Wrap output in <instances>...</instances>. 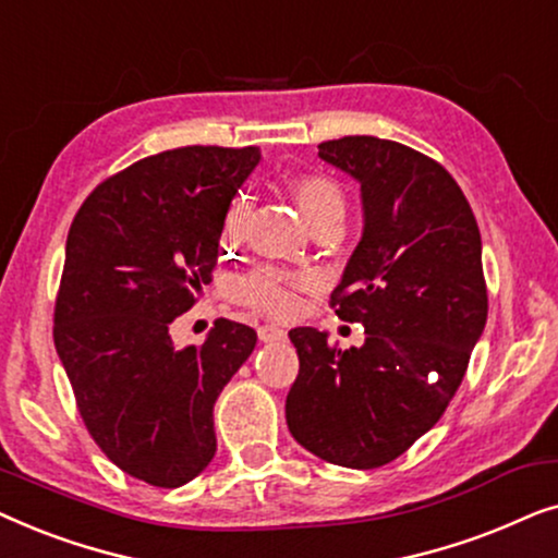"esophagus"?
<instances>
[{
	"mask_svg": "<svg viewBox=\"0 0 558 558\" xmlns=\"http://www.w3.org/2000/svg\"><path fill=\"white\" fill-rule=\"evenodd\" d=\"M258 338L264 342H277V340H284L287 338V330H281L277 325H262L258 327Z\"/></svg>",
	"mask_w": 558,
	"mask_h": 558,
	"instance_id": "1",
	"label": "esophagus"
}]
</instances>
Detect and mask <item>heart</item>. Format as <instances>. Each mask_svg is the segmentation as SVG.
I'll list each match as a JSON object with an SVG mask.
<instances>
[{
    "mask_svg": "<svg viewBox=\"0 0 558 558\" xmlns=\"http://www.w3.org/2000/svg\"><path fill=\"white\" fill-rule=\"evenodd\" d=\"M307 223L315 228L323 226H342L345 218V195L338 182L323 172H302L294 174L289 182ZM243 203H235L228 210L223 223V241H235L243 228ZM315 284L312 274L304 271H284L277 266H258L256 271L246 274L239 281V300L248 304L251 310L264 312L269 317H292L300 310V294Z\"/></svg>",
    "mask_w": 558,
    "mask_h": 558,
    "instance_id": "1",
    "label": "heart"
}]
</instances>
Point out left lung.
<instances>
[{
  "instance_id": "1",
  "label": "left lung",
  "mask_w": 558,
  "mask_h": 558,
  "mask_svg": "<svg viewBox=\"0 0 558 558\" xmlns=\"http://www.w3.org/2000/svg\"><path fill=\"white\" fill-rule=\"evenodd\" d=\"M317 149L361 182L363 239L330 304L365 342L340 350L315 327L289 330L300 376L287 424L325 462L373 470L429 432L462 384L487 319L483 243L468 197L432 157L378 136Z\"/></svg>"
}]
</instances>
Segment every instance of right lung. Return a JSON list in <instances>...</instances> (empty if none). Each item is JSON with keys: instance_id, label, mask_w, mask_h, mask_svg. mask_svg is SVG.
Here are the masks:
<instances>
[{"instance_id": "obj_1", "label": "right lung", "mask_w": 558, "mask_h": 558, "mask_svg": "<svg viewBox=\"0 0 558 558\" xmlns=\"http://www.w3.org/2000/svg\"><path fill=\"white\" fill-rule=\"evenodd\" d=\"M256 147H180L96 185L75 213L52 340L86 429L109 460L155 487H180L216 454L213 407L256 348V330L216 319L178 350L170 327L218 264L235 190Z\"/></svg>"}]
</instances>
